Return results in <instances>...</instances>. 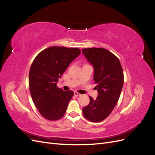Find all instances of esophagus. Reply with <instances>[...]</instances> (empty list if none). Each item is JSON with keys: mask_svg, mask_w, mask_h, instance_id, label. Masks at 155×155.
Masks as SVG:
<instances>
[{"mask_svg": "<svg viewBox=\"0 0 155 155\" xmlns=\"http://www.w3.org/2000/svg\"><path fill=\"white\" fill-rule=\"evenodd\" d=\"M74 96H81V94H79V93L76 92V91L74 92Z\"/></svg>", "mask_w": 155, "mask_h": 155, "instance_id": "1", "label": "esophagus"}]
</instances>
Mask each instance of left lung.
<instances>
[{"instance_id":"left-lung-1","label":"left lung","mask_w":155,"mask_h":155,"mask_svg":"<svg viewBox=\"0 0 155 155\" xmlns=\"http://www.w3.org/2000/svg\"><path fill=\"white\" fill-rule=\"evenodd\" d=\"M94 67V81L98 96H90V103L83 108L84 117L92 122H100L109 116L118 101L124 85V72L118 58L101 48L82 49Z\"/></svg>"}]
</instances>
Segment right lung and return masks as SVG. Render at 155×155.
<instances>
[{
    "label": "right lung",
    "mask_w": 155,
    "mask_h": 155,
    "mask_svg": "<svg viewBox=\"0 0 155 155\" xmlns=\"http://www.w3.org/2000/svg\"><path fill=\"white\" fill-rule=\"evenodd\" d=\"M80 54L79 48L51 46L41 51L33 61L29 72L30 91L37 109L46 120H58L66 112L74 92L63 91L57 87V82Z\"/></svg>",
    "instance_id": "1"
}]
</instances>
